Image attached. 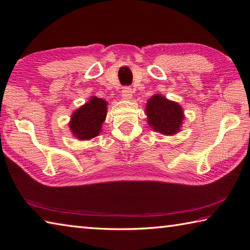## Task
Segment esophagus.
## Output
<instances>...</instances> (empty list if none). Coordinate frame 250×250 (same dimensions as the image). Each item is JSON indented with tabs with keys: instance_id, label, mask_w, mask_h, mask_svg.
Segmentation results:
<instances>
[{
	"instance_id": "obj_1",
	"label": "esophagus",
	"mask_w": 250,
	"mask_h": 250,
	"mask_svg": "<svg viewBox=\"0 0 250 250\" xmlns=\"http://www.w3.org/2000/svg\"><path fill=\"white\" fill-rule=\"evenodd\" d=\"M132 93L133 90L131 89V87H124V89H122V98L125 99V101H130L131 97H132Z\"/></svg>"
}]
</instances>
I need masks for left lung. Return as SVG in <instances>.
Wrapping results in <instances>:
<instances>
[{
	"mask_svg": "<svg viewBox=\"0 0 250 250\" xmlns=\"http://www.w3.org/2000/svg\"><path fill=\"white\" fill-rule=\"evenodd\" d=\"M147 125L156 132L175 135L181 131L185 119L184 109L178 103L169 101L161 94L148 99L145 107Z\"/></svg>",
	"mask_w": 250,
	"mask_h": 250,
	"instance_id": "obj_1",
	"label": "left lung"
}]
</instances>
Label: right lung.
<instances>
[{"instance_id": "add662e5", "label": "right lung", "mask_w": 250, "mask_h": 250, "mask_svg": "<svg viewBox=\"0 0 250 250\" xmlns=\"http://www.w3.org/2000/svg\"><path fill=\"white\" fill-rule=\"evenodd\" d=\"M108 103L102 98L92 96L87 103L78 108L71 116L69 128L73 137L80 141L90 140L102 132L106 120Z\"/></svg>"}]
</instances>
